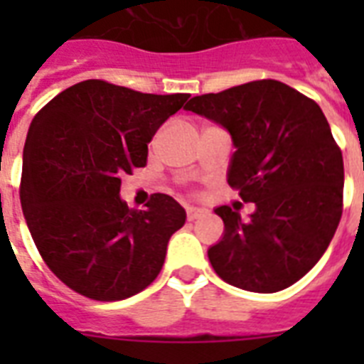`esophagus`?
<instances>
[{"label": "esophagus", "mask_w": 364, "mask_h": 364, "mask_svg": "<svg viewBox=\"0 0 364 364\" xmlns=\"http://www.w3.org/2000/svg\"><path fill=\"white\" fill-rule=\"evenodd\" d=\"M205 211L200 210V208H187V219L188 221H194V219H198V217L204 215Z\"/></svg>", "instance_id": "esophagus-1"}]
</instances>
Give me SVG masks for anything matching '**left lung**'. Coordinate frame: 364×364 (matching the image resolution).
Returning <instances> with one entry per match:
<instances>
[{"label": "left lung", "mask_w": 364, "mask_h": 364, "mask_svg": "<svg viewBox=\"0 0 364 364\" xmlns=\"http://www.w3.org/2000/svg\"><path fill=\"white\" fill-rule=\"evenodd\" d=\"M185 109L225 126L236 145L228 185L257 210L217 208L225 236L208 257L217 276L253 293L291 287L327 251L344 208V160L321 107L260 79L202 94Z\"/></svg>", "instance_id": "obj_1"}]
</instances>
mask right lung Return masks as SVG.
I'll list each match as a JSON object with an SVG mask.
<instances>
[{
	"mask_svg": "<svg viewBox=\"0 0 364 364\" xmlns=\"http://www.w3.org/2000/svg\"><path fill=\"white\" fill-rule=\"evenodd\" d=\"M191 94H143L88 79L54 96L26 137L20 204L37 251L75 293L113 302L156 279L185 210L153 194L147 210L119 198L147 164V143Z\"/></svg>",
	"mask_w": 364,
	"mask_h": 364,
	"instance_id": "add662e5",
	"label": "right lung"
}]
</instances>
